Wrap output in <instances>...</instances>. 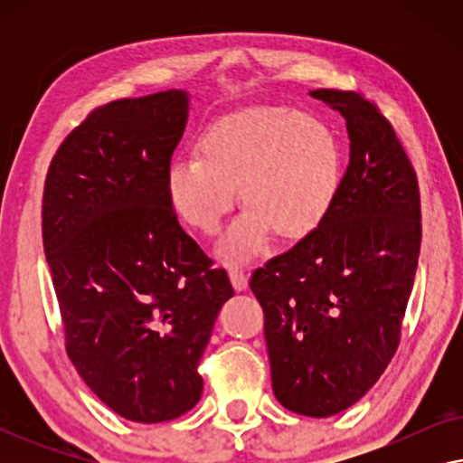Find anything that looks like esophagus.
<instances>
[{
	"label": "esophagus",
	"instance_id": "34e87169",
	"mask_svg": "<svg viewBox=\"0 0 463 463\" xmlns=\"http://www.w3.org/2000/svg\"><path fill=\"white\" fill-rule=\"evenodd\" d=\"M230 280L236 290H244L249 287V276H246V271L242 268H236V265L230 268Z\"/></svg>",
	"mask_w": 463,
	"mask_h": 463
}]
</instances>
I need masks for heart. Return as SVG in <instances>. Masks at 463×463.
<instances>
[{
  "instance_id": "1",
  "label": "heart",
  "mask_w": 463,
  "mask_h": 463,
  "mask_svg": "<svg viewBox=\"0 0 463 463\" xmlns=\"http://www.w3.org/2000/svg\"><path fill=\"white\" fill-rule=\"evenodd\" d=\"M200 156L166 170L176 214L206 236L240 198L246 206L221 240V255L249 259L271 232L301 240L318 230L341 189V147L331 126L284 107H257L219 119L198 141Z\"/></svg>"
}]
</instances>
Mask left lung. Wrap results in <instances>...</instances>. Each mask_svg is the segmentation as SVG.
I'll list each match as a JSON object with an SVG mask.
<instances>
[{
  "mask_svg": "<svg viewBox=\"0 0 463 463\" xmlns=\"http://www.w3.org/2000/svg\"><path fill=\"white\" fill-rule=\"evenodd\" d=\"M345 118L350 164L318 230L250 276L265 314L282 407L341 413L382 377L401 344L421 246L417 175L394 128L360 92H312Z\"/></svg>",
  "mask_w": 463,
  "mask_h": 463,
  "instance_id": "left-lung-1",
  "label": "left lung"
}]
</instances>
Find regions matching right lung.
<instances>
[{"label": "right lung", "mask_w": 463, "mask_h": 463, "mask_svg": "<svg viewBox=\"0 0 463 463\" xmlns=\"http://www.w3.org/2000/svg\"><path fill=\"white\" fill-rule=\"evenodd\" d=\"M187 105V92L166 90L97 107L56 149L43 185L67 356L107 407L138 423L195 407L200 358L233 295L166 194Z\"/></svg>", "instance_id": "1"}]
</instances>
